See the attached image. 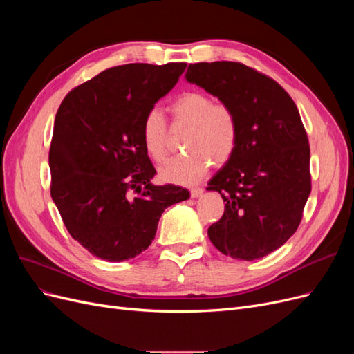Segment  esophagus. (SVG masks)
<instances>
[{
    "mask_svg": "<svg viewBox=\"0 0 354 354\" xmlns=\"http://www.w3.org/2000/svg\"><path fill=\"white\" fill-rule=\"evenodd\" d=\"M202 194H203V189H202V187H195V189L190 190V196L194 198V199H195V198H199Z\"/></svg>",
    "mask_w": 354,
    "mask_h": 354,
    "instance_id": "esophagus-1",
    "label": "esophagus"
}]
</instances>
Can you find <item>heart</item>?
Listing matches in <instances>:
<instances>
[{"label":"heart","mask_w":354,"mask_h":354,"mask_svg":"<svg viewBox=\"0 0 354 354\" xmlns=\"http://www.w3.org/2000/svg\"><path fill=\"white\" fill-rule=\"evenodd\" d=\"M177 122L189 125L185 137L186 153L171 158L159 168L160 180L176 185H194L212 164L223 165L238 146L236 115L226 103H214L202 91H186L171 103ZM167 121L158 109L149 111L142 122V142L147 155L156 162L167 156Z\"/></svg>","instance_id":"obj_1"}]
</instances>
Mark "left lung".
<instances>
[{"label": "left lung", "instance_id": "left-lung-1", "mask_svg": "<svg viewBox=\"0 0 354 354\" xmlns=\"http://www.w3.org/2000/svg\"><path fill=\"white\" fill-rule=\"evenodd\" d=\"M185 78L229 104L239 125L236 151L207 187L226 202L208 236L232 259H263L295 233L312 190L297 106L274 80L238 62L195 63Z\"/></svg>", "mask_w": 354, "mask_h": 354}]
</instances>
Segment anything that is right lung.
Returning <instances> with one entry per match:
<instances>
[{
	"label": "right lung",
	"mask_w": 354,
	"mask_h": 354,
	"mask_svg": "<svg viewBox=\"0 0 354 354\" xmlns=\"http://www.w3.org/2000/svg\"><path fill=\"white\" fill-rule=\"evenodd\" d=\"M185 69L186 63L106 69L69 91L56 113L51 198L71 236L104 261L147 250L164 209L190 196L180 186L151 183L156 171L142 142L145 115Z\"/></svg>",
	"instance_id": "1"
}]
</instances>
